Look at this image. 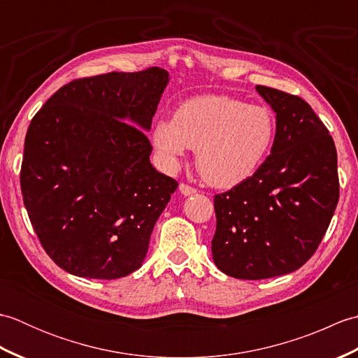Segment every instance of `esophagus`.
<instances>
[{"label": "esophagus", "mask_w": 358, "mask_h": 358, "mask_svg": "<svg viewBox=\"0 0 358 358\" xmlns=\"http://www.w3.org/2000/svg\"><path fill=\"white\" fill-rule=\"evenodd\" d=\"M180 192L183 194V195H186V196H189V195L196 194V189L192 187V186L186 185V183H180Z\"/></svg>", "instance_id": "1"}]
</instances>
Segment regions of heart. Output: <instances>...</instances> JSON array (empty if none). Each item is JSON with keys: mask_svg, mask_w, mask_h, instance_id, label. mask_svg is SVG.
<instances>
[{"mask_svg": "<svg viewBox=\"0 0 358 358\" xmlns=\"http://www.w3.org/2000/svg\"><path fill=\"white\" fill-rule=\"evenodd\" d=\"M275 136V120L263 106L224 95L195 96L181 103L172 121H159L154 144L169 166L186 148L196 149V169L212 186L238 185L255 172Z\"/></svg>", "mask_w": 358, "mask_h": 358, "instance_id": "heart-1", "label": "heart"}]
</instances>
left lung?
I'll use <instances>...</instances> for the list:
<instances>
[{
  "label": "left lung",
  "instance_id": "8db88e82",
  "mask_svg": "<svg viewBox=\"0 0 358 358\" xmlns=\"http://www.w3.org/2000/svg\"><path fill=\"white\" fill-rule=\"evenodd\" d=\"M277 113L271 155L214 196L212 255L226 275L264 280L300 269L320 245L338 203L337 150L303 98L257 86Z\"/></svg>",
  "mask_w": 358,
  "mask_h": 358
}]
</instances>
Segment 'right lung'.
<instances>
[{
  "label": "right lung",
  "mask_w": 358,
  "mask_h": 358,
  "mask_svg": "<svg viewBox=\"0 0 358 358\" xmlns=\"http://www.w3.org/2000/svg\"><path fill=\"white\" fill-rule=\"evenodd\" d=\"M167 81L162 67L73 80L30 121L22 201L45 254L72 275L126 277L146 257L178 187L150 164L143 132Z\"/></svg>",
  "instance_id": "obj_1"
}]
</instances>
